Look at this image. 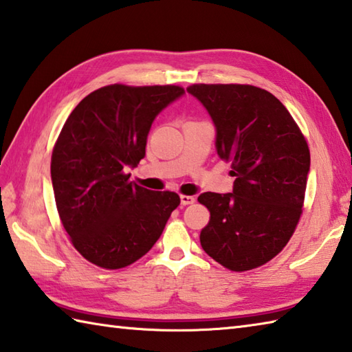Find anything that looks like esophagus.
Segmentation results:
<instances>
[{"label": "esophagus", "instance_id": "1", "mask_svg": "<svg viewBox=\"0 0 352 352\" xmlns=\"http://www.w3.org/2000/svg\"><path fill=\"white\" fill-rule=\"evenodd\" d=\"M180 201L183 206H188V204H194L195 203V198L190 197V195H180Z\"/></svg>", "mask_w": 352, "mask_h": 352}]
</instances>
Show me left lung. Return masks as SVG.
Listing matches in <instances>:
<instances>
[{"mask_svg":"<svg viewBox=\"0 0 352 352\" xmlns=\"http://www.w3.org/2000/svg\"><path fill=\"white\" fill-rule=\"evenodd\" d=\"M217 126V154L230 163L233 192H204L210 212L203 250L232 272L272 261L287 245L304 208L309 148L298 123L272 93L245 84H194Z\"/></svg>","mask_w":352,"mask_h":352,"instance_id":"obj_1","label":"left lung"}]
</instances>
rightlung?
<instances>
[{"mask_svg": "<svg viewBox=\"0 0 352 352\" xmlns=\"http://www.w3.org/2000/svg\"><path fill=\"white\" fill-rule=\"evenodd\" d=\"M184 93L178 85L102 87L82 99L52 153V183L60 223L88 263L119 270L160 238L180 197L129 182L155 116Z\"/></svg>", "mask_w": 352, "mask_h": 352, "instance_id": "add662e5", "label": "right lung"}]
</instances>
